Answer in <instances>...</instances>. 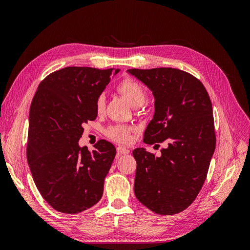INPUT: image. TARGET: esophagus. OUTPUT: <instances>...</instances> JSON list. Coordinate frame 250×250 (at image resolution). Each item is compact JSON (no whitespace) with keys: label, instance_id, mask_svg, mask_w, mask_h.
Instances as JSON below:
<instances>
[{"label":"esophagus","instance_id":"1","mask_svg":"<svg viewBox=\"0 0 250 250\" xmlns=\"http://www.w3.org/2000/svg\"><path fill=\"white\" fill-rule=\"evenodd\" d=\"M117 153H118V156L123 155V154H128V153H129V150H128L125 147L119 146V147H117Z\"/></svg>","mask_w":250,"mask_h":250}]
</instances>
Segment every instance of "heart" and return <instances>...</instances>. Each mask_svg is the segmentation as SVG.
Listing matches in <instances>:
<instances>
[{"instance_id":"obj_1","label":"heart","mask_w":250,"mask_h":250,"mask_svg":"<svg viewBox=\"0 0 250 250\" xmlns=\"http://www.w3.org/2000/svg\"><path fill=\"white\" fill-rule=\"evenodd\" d=\"M118 93L122 95L125 99L129 102L133 107H140L147 100V93L139 82L131 78H126L119 83L117 87ZM105 100L104 95H99L95 101V108L97 113L104 112L105 110ZM131 128L125 125H113L107 128L106 135L111 140L118 143H127L130 139Z\"/></svg>"}]
</instances>
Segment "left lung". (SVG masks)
I'll use <instances>...</instances> for the list:
<instances>
[{
    "label": "left lung",
    "mask_w": 250,
    "mask_h": 250,
    "mask_svg": "<svg viewBox=\"0 0 250 250\" xmlns=\"http://www.w3.org/2000/svg\"><path fill=\"white\" fill-rule=\"evenodd\" d=\"M128 72L145 83L155 99V112L144 133V143L168 142L161 156L144 148L133 150L135 197L156 214H178L197 197L215 151L209 96L199 79L178 69Z\"/></svg>",
    "instance_id": "left-lung-1"
}]
</instances>
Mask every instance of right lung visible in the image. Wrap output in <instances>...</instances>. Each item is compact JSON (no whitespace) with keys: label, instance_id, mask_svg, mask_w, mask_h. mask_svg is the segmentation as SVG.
<instances>
[{"label":"right lung","instance_id":"1","mask_svg":"<svg viewBox=\"0 0 250 250\" xmlns=\"http://www.w3.org/2000/svg\"><path fill=\"white\" fill-rule=\"evenodd\" d=\"M119 70L66 66L37 87L29 112L27 161L37 190L60 213L77 214L103 195L116 156L105 140L80 148L83 125L97 118L95 101Z\"/></svg>","mask_w":250,"mask_h":250}]
</instances>
